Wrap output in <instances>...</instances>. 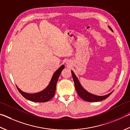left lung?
Returning <instances> with one entry per match:
<instances>
[{"label":"left lung","instance_id":"left-lung-1","mask_svg":"<svg viewBox=\"0 0 130 130\" xmlns=\"http://www.w3.org/2000/svg\"><path fill=\"white\" fill-rule=\"evenodd\" d=\"M109 28H110L111 30H112L111 28L110 27ZM72 74L73 80H74L75 89H76V91L78 94V95L82 99V100L88 101V102H98V101H101L105 100V99L108 97L112 93L111 92V93H109L107 94V95L103 96H97L89 93V92L86 91L81 86V84H80L78 80L77 79V78L75 76V75L74 74V73H73V71H72Z\"/></svg>","mask_w":130,"mask_h":130}]
</instances>
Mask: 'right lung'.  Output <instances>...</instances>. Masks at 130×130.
Returning a JSON list of instances; mask_svg holds the SVG:
<instances>
[{
	"label": "right lung",
	"mask_w": 130,
	"mask_h": 130,
	"mask_svg": "<svg viewBox=\"0 0 130 130\" xmlns=\"http://www.w3.org/2000/svg\"><path fill=\"white\" fill-rule=\"evenodd\" d=\"M65 68L64 65H62L61 67L58 68V69L56 71L53 75L52 79L49 83L48 87L44 89L43 91L39 93L35 94H28L23 92L22 90L19 89L17 86V89H18L20 93L27 100L33 101L35 102H45L51 100L55 95L56 84L58 81V77L62 71V69Z\"/></svg>",
	"instance_id": "obj_1"
}]
</instances>
